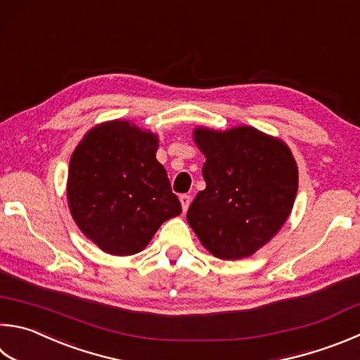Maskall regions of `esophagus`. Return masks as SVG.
I'll use <instances>...</instances> for the list:
<instances>
[{"label": "esophagus", "instance_id": "esophagus-1", "mask_svg": "<svg viewBox=\"0 0 360 360\" xmlns=\"http://www.w3.org/2000/svg\"><path fill=\"white\" fill-rule=\"evenodd\" d=\"M179 200H181V205H182V211H187L188 209V206H191V201H192V198H191V195H187V193H184V195H181L179 197Z\"/></svg>", "mask_w": 360, "mask_h": 360}]
</instances>
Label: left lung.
<instances>
[{"instance_id": "left-lung-1", "label": "left lung", "mask_w": 360, "mask_h": 360, "mask_svg": "<svg viewBox=\"0 0 360 360\" xmlns=\"http://www.w3.org/2000/svg\"><path fill=\"white\" fill-rule=\"evenodd\" d=\"M205 154V191L187 211V221L214 257H250L274 238L297 193V167L277 139L243 126L226 132L195 130Z\"/></svg>"}]
</instances>
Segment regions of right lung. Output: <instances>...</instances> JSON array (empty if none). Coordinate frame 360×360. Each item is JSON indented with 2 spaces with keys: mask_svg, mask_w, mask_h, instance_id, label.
Here are the masks:
<instances>
[{
  "mask_svg": "<svg viewBox=\"0 0 360 360\" xmlns=\"http://www.w3.org/2000/svg\"><path fill=\"white\" fill-rule=\"evenodd\" d=\"M158 146L153 134L112 121L89 130L72 154V217L103 252H140L163 221L181 214L165 168L155 159Z\"/></svg>",
  "mask_w": 360,
  "mask_h": 360,
  "instance_id": "1",
  "label": "right lung"
}]
</instances>
